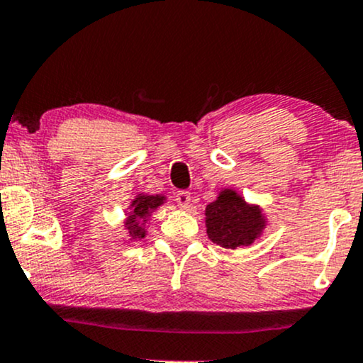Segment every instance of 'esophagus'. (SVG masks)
Returning a JSON list of instances; mask_svg holds the SVG:
<instances>
[{"instance_id": "1", "label": "esophagus", "mask_w": 363, "mask_h": 363, "mask_svg": "<svg viewBox=\"0 0 363 363\" xmlns=\"http://www.w3.org/2000/svg\"><path fill=\"white\" fill-rule=\"evenodd\" d=\"M190 191H186V190H182V191H178L177 195H174V200H177V203H178V207L180 208H186L190 205Z\"/></svg>"}]
</instances>
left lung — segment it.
Instances as JSON below:
<instances>
[{
	"mask_svg": "<svg viewBox=\"0 0 363 363\" xmlns=\"http://www.w3.org/2000/svg\"><path fill=\"white\" fill-rule=\"evenodd\" d=\"M208 239L225 249L250 245L266 225L261 208L249 205L235 190H222L205 208Z\"/></svg>",
	"mask_w": 363,
	"mask_h": 363,
	"instance_id": "8db88e82",
	"label": "left lung"
}]
</instances>
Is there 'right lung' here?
I'll return each instance as SVG.
<instances>
[{
  "instance_id": "1",
  "label": "right lung",
  "mask_w": 363,
  "mask_h": 363,
  "mask_svg": "<svg viewBox=\"0 0 363 363\" xmlns=\"http://www.w3.org/2000/svg\"><path fill=\"white\" fill-rule=\"evenodd\" d=\"M164 202V196L161 195H143L140 194L136 199L131 202V212H129L128 220L124 222L126 225L128 234L133 240L136 239H145L146 229L145 223L147 217L151 216V212L160 207L161 203Z\"/></svg>"
}]
</instances>
